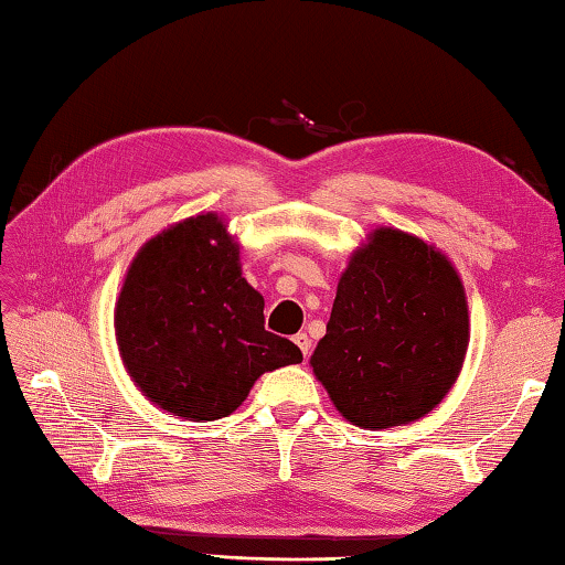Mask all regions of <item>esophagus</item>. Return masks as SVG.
Listing matches in <instances>:
<instances>
[{
  "label": "esophagus",
  "mask_w": 565,
  "mask_h": 565,
  "mask_svg": "<svg viewBox=\"0 0 565 565\" xmlns=\"http://www.w3.org/2000/svg\"><path fill=\"white\" fill-rule=\"evenodd\" d=\"M292 342L300 347V351H302V356L307 359V354H310V347H312V342H310V337H307L305 332H300V334H295L292 337Z\"/></svg>",
  "instance_id": "obj_1"
}]
</instances>
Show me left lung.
Returning <instances> with one entry per match:
<instances>
[{
	"label": "left lung",
	"instance_id": "left-lung-1",
	"mask_svg": "<svg viewBox=\"0 0 565 565\" xmlns=\"http://www.w3.org/2000/svg\"><path fill=\"white\" fill-rule=\"evenodd\" d=\"M470 347L460 273L433 243L379 226L349 255L310 366L359 428L406 425L440 406Z\"/></svg>",
	"mask_w": 565,
	"mask_h": 565
}]
</instances>
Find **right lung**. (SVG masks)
Masks as SVG:
<instances>
[{"label": "right lung", "instance_id": "1", "mask_svg": "<svg viewBox=\"0 0 565 565\" xmlns=\"http://www.w3.org/2000/svg\"><path fill=\"white\" fill-rule=\"evenodd\" d=\"M263 307L243 278L241 243L206 211L137 250L115 302L117 351L152 406L194 423L226 418L265 371L302 361L265 329Z\"/></svg>", "mask_w": 565, "mask_h": 565}]
</instances>
